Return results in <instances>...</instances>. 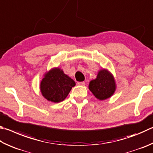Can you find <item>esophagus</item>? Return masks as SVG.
I'll list each match as a JSON object with an SVG mask.
<instances>
[{
  "label": "esophagus",
  "mask_w": 153,
  "mask_h": 153,
  "mask_svg": "<svg viewBox=\"0 0 153 153\" xmlns=\"http://www.w3.org/2000/svg\"><path fill=\"white\" fill-rule=\"evenodd\" d=\"M77 85H85V82H77Z\"/></svg>",
  "instance_id": "esophagus-1"
}]
</instances>
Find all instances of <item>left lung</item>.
<instances>
[{
    "label": "left lung",
    "instance_id": "left-lung-1",
    "mask_svg": "<svg viewBox=\"0 0 153 153\" xmlns=\"http://www.w3.org/2000/svg\"><path fill=\"white\" fill-rule=\"evenodd\" d=\"M88 88L97 99L104 100L110 98L115 92V78L108 69H101L98 71L96 78L90 82Z\"/></svg>",
    "mask_w": 153,
    "mask_h": 153
}]
</instances>
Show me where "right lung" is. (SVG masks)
<instances>
[{
  "mask_svg": "<svg viewBox=\"0 0 153 153\" xmlns=\"http://www.w3.org/2000/svg\"><path fill=\"white\" fill-rule=\"evenodd\" d=\"M76 82L59 68H53L43 75L40 83L42 96L49 102L58 103L67 98Z\"/></svg>",
  "mask_w": 153,
  "mask_h": 153,
  "instance_id": "right-lung-1",
  "label": "right lung"
}]
</instances>
